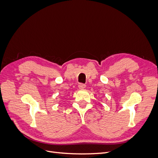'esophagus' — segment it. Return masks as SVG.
<instances>
[{
	"instance_id": "34e87169",
	"label": "esophagus",
	"mask_w": 158,
	"mask_h": 158,
	"mask_svg": "<svg viewBox=\"0 0 158 158\" xmlns=\"http://www.w3.org/2000/svg\"><path fill=\"white\" fill-rule=\"evenodd\" d=\"M78 87H79V88H80V89H84V88H85V85L84 84L81 83V84H80L78 85Z\"/></svg>"
}]
</instances>
